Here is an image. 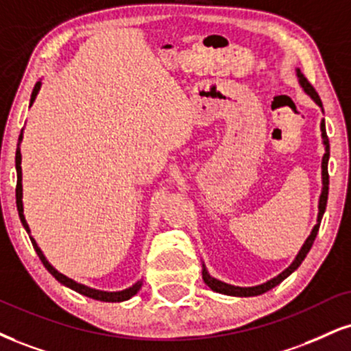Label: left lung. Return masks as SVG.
<instances>
[{"mask_svg":"<svg viewBox=\"0 0 351 351\" xmlns=\"http://www.w3.org/2000/svg\"><path fill=\"white\" fill-rule=\"evenodd\" d=\"M296 71H298V78H299V83H301L302 90L306 91L307 95H309L311 98L314 99L320 108H322V101H320L317 91L314 90V86H312V84L307 82V78L301 73V70L298 69ZM320 130H322V141H324V145H325V154H324V158H322V194H320V199H319L317 223H315L314 229H312V232H311V235L307 237L306 242H304L301 250H299V253L296 255V258H294L293 263H291L289 267L285 269V271L278 274V276H274L273 280L263 282V285L252 286V288H240V286H232V285H227V282L219 281V280H216V278L210 276V274L208 273V269H206L204 265H202V280H204V282L209 286L210 289L216 291V293L227 294V296H240V298L258 296V294L267 293V291L273 289L274 286L280 285L281 281H285L286 278H288L289 274L294 271V269L299 268V265H301L304 258H306L307 253H309V250H311L312 243H314L315 237H317L320 221H322L325 208H327V197H328V170H327V167H328V157H330V145H328V137H327V132H325V121L324 119H322V122H320Z\"/></svg>","mask_w":351,"mask_h":351,"instance_id":"obj_1","label":"left lung"}]
</instances>
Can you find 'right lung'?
<instances>
[{
    "label": "right lung",
    "mask_w": 351,
    "mask_h": 351,
    "mask_svg": "<svg viewBox=\"0 0 351 351\" xmlns=\"http://www.w3.org/2000/svg\"><path fill=\"white\" fill-rule=\"evenodd\" d=\"M40 84H42L40 82H37L36 86H34L32 95H31V104H29V106H32V103L36 101L37 93H39V90H40ZM21 142H23V130H21V134H19L18 149H16V173H18V183H16V206H18L19 219H21V222H23L24 229H26L27 234H31V229H29L26 217H24V208H23V168H21V149H19ZM29 239H31L32 247H34V250H36L37 256H39L42 263H44V267L49 269V273L52 274L55 280L60 281L62 285L69 286L70 289H73V291H77V293L83 294V296H88L91 299H96V301H104V302H122V301H128V299L135 296V294L138 293V289L142 288V281H137L134 286H130V288L124 289V291H116V293H108V291L93 289V288H88V286H84V285H80V282L73 281L71 278H66L65 274L58 273L57 269H55L52 265L49 263L47 258H45L44 253H42V250L39 248V245L36 243V240H34L31 235H29Z\"/></svg>",
    "instance_id": "obj_1"
}]
</instances>
